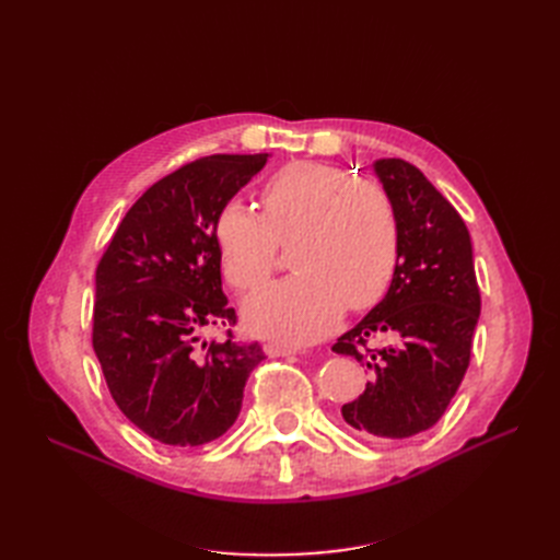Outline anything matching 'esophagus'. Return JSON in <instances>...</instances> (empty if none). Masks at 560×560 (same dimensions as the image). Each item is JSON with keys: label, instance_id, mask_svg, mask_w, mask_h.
<instances>
[{"label": "esophagus", "instance_id": "1", "mask_svg": "<svg viewBox=\"0 0 560 560\" xmlns=\"http://www.w3.org/2000/svg\"><path fill=\"white\" fill-rule=\"evenodd\" d=\"M264 350H266L268 358H292V354H299L296 348L280 346V343H268Z\"/></svg>", "mask_w": 560, "mask_h": 560}]
</instances>
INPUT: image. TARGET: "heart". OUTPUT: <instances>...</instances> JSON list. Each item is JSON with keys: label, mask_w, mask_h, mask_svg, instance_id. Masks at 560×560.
Wrapping results in <instances>:
<instances>
[{"label": "heart", "mask_w": 560, "mask_h": 560, "mask_svg": "<svg viewBox=\"0 0 560 560\" xmlns=\"http://www.w3.org/2000/svg\"><path fill=\"white\" fill-rule=\"evenodd\" d=\"M214 243L226 282L252 292L273 273L278 245H292L299 276L245 303L247 327L287 346L327 336L346 306L385 296L399 264V217L385 186L315 161L282 165L261 186V214L238 200L219 210Z\"/></svg>", "instance_id": "obj_1"}]
</instances>
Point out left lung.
Wrapping results in <instances>:
<instances>
[{
  "mask_svg": "<svg viewBox=\"0 0 560 560\" xmlns=\"http://www.w3.org/2000/svg\"><path fill=\"white\" fill-rule=\"evenodd\" d=\"M399 217V264L378 306L334 343L371 371L341 416L366 439H409L444 416L460 387L481 313L463 217L416 165L376 161Z\"/></svg>",
  "mask_w": 560,
  "mask_h": 560,
  "instance_id": "8db88e82",
  "label": "left lung"
}]
</instances>
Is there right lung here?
I'll return each mask as SVG.
<instances>
[{
	"label": "right lung",
	"mask_w": 560,
	"mask_h": 560,
	"mask_svg": "<svg viewBox=\"0 0 560 560\" xmlns=\"http://www.w3.org/2000/svg\"><path fill=\"white\" fill-rule=\"evenodd\" d=\"M268 154H214L177 167L138 198L95 268L93 350L112 399L161 444L191 448L222 436L266 354L259 343L200 341L235 325L222 292L217 214Z\"/></svg>",
	"instance_id": "right-lung-1"
}]
</instances>
